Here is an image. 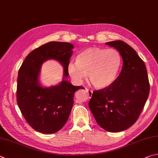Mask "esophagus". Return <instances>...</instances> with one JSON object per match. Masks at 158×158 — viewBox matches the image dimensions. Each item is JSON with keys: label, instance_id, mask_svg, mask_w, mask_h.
<instances>
[{"label": "esophagus", "instance_id": "1", "mask_svg": "<svg viewBox=\"0 0 158 158\" xmlns=\"http://www.w3.org/2000/svg\"><path fill=\"white\" fill-rule=\"evenodd\" d=\"M86 90L88 91V94H89V97H91L92 95H93V91L92 90H90V89H87V88H86Z\"/></svg>", "mask_w": 158, "mask_h": 158}]
</instances>
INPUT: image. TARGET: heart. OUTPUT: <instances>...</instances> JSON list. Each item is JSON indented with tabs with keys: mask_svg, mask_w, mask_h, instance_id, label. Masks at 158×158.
I'll use <instances>...</instances> for the list:
<instances>
[{
	"mask_svg": "<svg viewBox=\"0 0 158 158\" xmlns=\"http://www.w3.org/2000/svg\"><path fill=\"white\" fill-rule=\"evenodd\" d=\"M122 65V58L117 50L92 47L80 52L76 62L68 64V72L79 83L84 81L88 74L89 81L94 87L104 88L115 81Z\"/></svg>",
	"mask_w": 158,
	"mask_h": 158,
	"instance_id": "obj_1",
	"label": "heart"
}]
</instances>
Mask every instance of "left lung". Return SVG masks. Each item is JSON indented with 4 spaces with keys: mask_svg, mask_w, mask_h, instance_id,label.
<instances>
[{
    "mask_svg": "<svg viewBox=\"0 0 158 158\" xmlns=\"http://www.w3.org/2000/svg\"><path fill=\"white\" fill-rule=\"evenodd\" d=\"M106 44L121 54L122 69L110 85L93 91L88 104L100 127L108 132H120L138 119L148 99L150 85L144 63L133 48L122 41Z\"/></svg>",
    "mask_w": 158,
    "mask_h": 158,
    "instance_id": "obj_1",
    "label": "left lung"
}]
</instances>
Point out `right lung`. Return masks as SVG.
Instances as JSON below:
<instances>
[{
    "mask_svg": "<svg viewBox=\"0 0 158 158\" xmlns=\"http://www.w3.org/2000/svg\"><path fill=\"white\" fill-rule=\"evenodd\" d=\"M70 43L51 41L31 51L23 62L17 79L16 97L24 118L31 127L42 133H56L69 117L74 93L82 86H74L66 80L68 65L73 54ZM59 61L64 68V77L58 85L44 87L39 76L41 65L48 60Z\"/></svg>",
    "mask_w": 158,
    "mask_h": 158,
    "instance_id": "1",
    "label": "right lung"
}]
</instances>
